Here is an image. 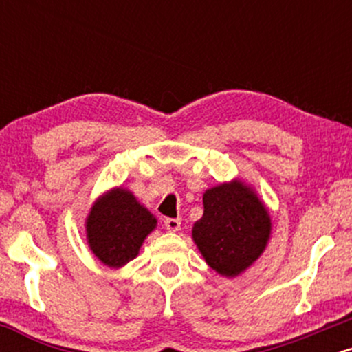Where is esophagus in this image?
Returning a JSON list of instances; mask_svg holds the SVG:
<instances>
[{
  "label": "esophagus",
  "mask_w": 352,
  "mask_h": 352,
  "mask_svg": "<svg viewBox=\"0 0 352 352\" xmlns=\"http://www.w3.org/2000/svg\"><path fill=\"white\" fill-rule=\"evenodd\" d=\"M164 223H165V228H167L168 232H179L182 221H180V218H167Z\"/></svg>",
  "instance_id": "1"
}]
</instances>
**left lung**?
<instances>
[{
	"label": "left lung",
	"instance_id": "1",
	"mask_svg": "<svg viewBox=\"0 0 352 352\" xmlns=\"http://www.w3.org/2000/svg\"><path fill=\"white\" fill-rule=\"evenodd\" d=\"M272 233L263 201L243 182L233 180L204 193V217L192 230L210 268L233 278L260 258Z\"/></svg>",
	"mask_w": 352,
	"mask_h": 352
}]
</instances>
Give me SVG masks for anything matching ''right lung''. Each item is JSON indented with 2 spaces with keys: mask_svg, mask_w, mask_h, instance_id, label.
<instances>
[{
  "mask_svg": "<svg viewBox=\"0 0 352 352\" xmlns=\"http://www.w3.org/2000/svg\"><path fill=\"white\" fill-rule=\"evenodd\" d=\"M155 217L140 205L132 192L114 188L96 200L86 220L87 243L109 268H120L139 254Z\"/></svg>",
  "mask_w": 352,
  "mask_h": 352,
  "instance_id": "right-lung-1",
  "label": "right lung"
}]
</instances>
